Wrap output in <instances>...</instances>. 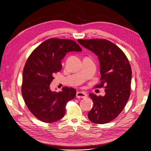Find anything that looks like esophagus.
Masks as SVG:
<instances>
[{"label":"esophagus","instance_id":"34e87169","mask_svg":"<svg viewBox=\"0 0 151 151\" xmlns=\"http://www.w3.org/2000/svg\"><path fill=\"white\" fill-rule=\"evenodd\" d=\"M76 98L78 99H83L87 97V94L84 92H78L76 95Z\"/></svg>","mask_w":151,"mask_h":151}]
</instances>
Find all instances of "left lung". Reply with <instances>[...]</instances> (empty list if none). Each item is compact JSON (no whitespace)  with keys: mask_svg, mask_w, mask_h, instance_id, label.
Returning a JSON list of instances; mask_svg holds the SVG:
<instances>
[{"mask_svg":"<svg viewBox=\"0 0 151 151\" xmlns=\"http://www.w3.org/2000/svg\"><path fill=\"white\" fill-rule=\"evenodd\" d=\"M78 41L99 57L101 77L100 83L96 88L105 89L104 97L89 94L93 106L88 114V118L96 124L108 123L120 114L130 97V63L119 47L106 39H80Z\"/></svg>","mask_w":151,"mask_h":151,"instance_id":"obj_1","label":"left lung"}]
</instances>
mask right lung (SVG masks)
Masks as SVG:
<instances>
[{"instance_id":"obj_1","label":"right lung","mask_w":151,"mask_h":151,"mask_svg":"<svg viewBox=\"0 0 151 151\" xmlns=\"http://www.w3.org/2000/svg\"><path fill=\"white\" fill-rule=\"evenodd\" d=\"M81 51L73 40L51 38L29 55L23 69L21 92L28 109L40 121L51 123L64 116L67 102L75 97L76 91L63 87L62 91L52 92L50 85L62 69L61 60L66 53Z\"/></svg>"}]
</instances>
